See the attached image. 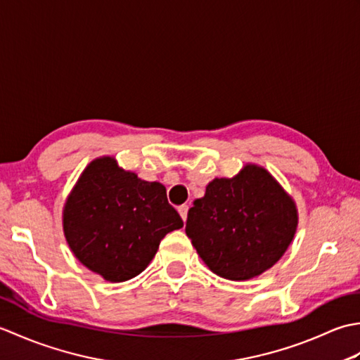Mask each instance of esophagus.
Returning <instances> with one entry per match:
<instances>
[{"instance_id":"1","label":"esophagus","mask_w":360,"mask_h":360,"mask_svg":"<svg viewBox=\"0 0 360 360\" xmlns=\"http://www.w3.org/2000/svg\"><path fill=\"white\" fill-rule=\"evenodd\" d=\"M178 212H179V215H181V218H182V221H184L186 223V219H187V212H188V205H181V207L178 209Z\"/></svg>"}]
</instances>
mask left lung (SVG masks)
I'll return each mask as SVG.
<instances>
[{
	"label": "left lung",
	"mask_w": 360,
	"mask_h": 360,
	"mask_svg": "<svg viewBox=\"0 0 360 360\" xmlns=\"http://www.w3.org/2000/svg\"><path fill=\"white\" fill-rule=\"evenodd\" d=\"M298 215L292 198L255 164L233 178H215L188 210L186 233L209 269L243 281L278 262L294 240Z\"/></svg>",
	"instance_id": "left-lung-1"
}]
</instances>
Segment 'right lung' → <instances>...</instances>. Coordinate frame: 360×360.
Segmentation results:
<instances>
[{
	"label": "right lung",
	"instance_id": "obj_1",
	"mask_svg": "<svg viewBox=\"0 0 360 360\" xmlns=\"http://www.w3.org/2000/svg\"><path fill=\"white\" fill-rule=\"evenodd\" d=\"M184 226L160 182L125 172L116 159H94L63 207V232L72 254L106 281L139 275L164 236Z\"/></svg>",
	"mask_w": 360,
	"mask_h": 360
}]
</instances>
